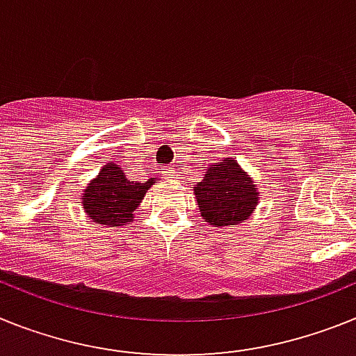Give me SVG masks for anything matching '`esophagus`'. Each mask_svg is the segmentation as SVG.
<instances>
[{"label":"esophagus","instance_id":"obj_1","mask_svg":"<svg viewBox=\"0 0 356 356\" xmlns=\"http://www.w3.org/2000/svg\"><path fill=\"white\" fill-rule=\"evenodd\" d=\"M163 175H165L166 181H177V172H175L174 168H163Z\"/></svg>","mask_w":356,"mask_h":356}]
</instances>
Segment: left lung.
Segmentation results:
<instances>
[{"mask_svg":"<svg viewBox=\"0 0 356 356\" xmlns=\"http://www.w3.org/2000/svg\"><path fill=\"white\" fill-rule=\"evenodd\" d=\"M193 193L202 218L215 227L242 224L252 215L259 200L252 177L233 157L209 165L202 181L193 186Z\"/></svg>","mask_w":356,"mask_h":356,"instance_id":"1","label":"left lung"}]
</instances>
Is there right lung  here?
<instances>
[{
  "mask_svg": "<svg viewBox=\"0 0 356 356\" xmlns=\"http://www.w3.org/2000/svg\"><path fill=\"white\" fill-rule=\"evenodd\" d=\"M154 179L136 182L125 177V172L114 163H107L97 179H92L84 191L86 213L92 222L118 227L134 220V211L143 200Z\"/></svg>",
  "mask_w": 356,
  "mask_h": 356,
  "instance_id": "1",
  "label": "right lung"
}]
</instances>
